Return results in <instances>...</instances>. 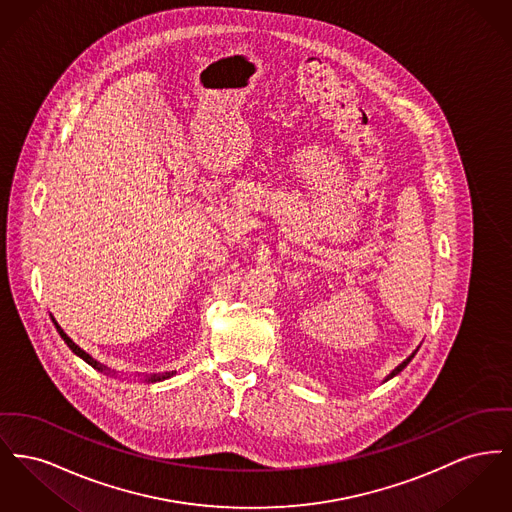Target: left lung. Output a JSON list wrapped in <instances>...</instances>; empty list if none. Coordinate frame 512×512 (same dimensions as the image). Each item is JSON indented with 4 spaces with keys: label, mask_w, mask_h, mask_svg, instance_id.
Masks as SVG:
<instances>
[{
    "label": "left lung",
    "mask_w": 512,
    "mask_h": 512,
    "mask_svg": "<svg viewBox=\"0 0 512 512\" xmlns=\"http://www.w3.org/2000/svg\"><path fill=\"white\" fill-rule=\"evenodd\" d=\"M416 352H418V350H416ZM416 352H414V354H412V356H410V358H406V360L402 361V363H400V365H398V367H396V369H394V371H392L391 375H389V377H387V379H385V381H389V379H392V377H394V375H398V373H400V371H402V369H404V367H406V365H408V363H410V361H412V358H414V356H416Z\"/></svg>",
    "instance_id": "obj_1"
}]
</instances>
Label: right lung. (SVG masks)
Wrapping results in <instances>:
<instances>
[{
  "label": "right lung",
  "instance_id": "right-lung-1",
  "mask_svg": "<svg viewBox=\"0 0 512 512\" xmlns=\"http://www.w3.org/2000/svg\"><path fill=\"white\" fill-rule=\"evenodd\" d=\"M52 323L56 325V329H58V332H60V336L63 338V342H65V344L71 348V352H73V354H77L81 360L87 361V363L92 365L94 369H98V371H106V367H104V365H100V363L94 360V358H91V356H89L85 350H81V348H79V346H77V344H75V342H73V340H71V338H69V336L63 332V329H61L60 325H58V321H56L54 317H52ZM174 373H176V371H168V373H154V375H147V379H145V381H147V383H158V381L170 379Z\"/></svg>",
  "mask_w": 512,
  "mask_h": 512
}]
</instances>
